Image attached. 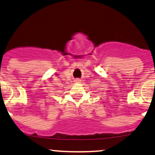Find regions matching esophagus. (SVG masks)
Segmentation results:
<instances>
[{"mask_svg": "<svg viewBox=\"0 0 155 155\" xmlns=\"http://www.w3.org/2000/svg\"><path fill=\"white\" fill-rule=\"evenodd\" d=\"M75 82H76V83H80V82H81V80L79 79H76V80H75Z\"/></svg>", "mask_w": 155, "mask_h": 155, "instance_id": "obj_1", "label": "esophagus"}]
</instances>
